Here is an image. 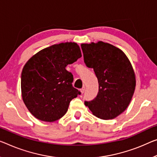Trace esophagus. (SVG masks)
Masks as SVG:
<instances>
[{
	"mask_svg": "<svg viewBox=\"0 0 157 157\" xmlns=\"http://www.w3.org/2000/svg\"><path fill=\"white\" fill-rule=\"evenodd\" d=\"M84 91H85V87H83V88H82L81 90H80V92L81 93V94H83L84 93Z\"/></svg>",
	"mask_w": 157,
	"mask_h": 157,
	"instance_id": "1",
	"label": "esophagus"
}]
</instances>
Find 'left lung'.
Returning a JSON list of instances; mask_svg holds the SVG:
<instances>
[{
  "label": "left lung",
  "instance_id": "8db88e82",
  "mask_svg": "<svg viewBox=\"0 0 157 157\" xmlns=\"http://www.w3.org/2000/svg\"><path fill=\"white\" fill-rule=\"evenodd\" d=\"M84 62L93 68L98 79L99 92L90 102H85L93 115L113 119L128 107L136 89V74L126 54L108 43H82Z\"/></svg>",
  "mask_w": 157,
  "mask_h": 157
}]
</instances>
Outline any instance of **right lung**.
Returning a JSON list of instances; mask_svg holds the SVG:
<instances>
[{"mask_svg":"<svg viewBox=\"0 0 157 157\" xmlns=\"http://www.w3.org/2000/svg\"><path fill=\"white\" fill-rule=\"evenodd\" d=\"M82 56L78 45L61 43L33 55L23 67L21 97L33 117L52 122L62 118L72 99L81 93L72 86L74 78L66 67Z\"/></svg>","mask_w":157,"mask_h":157,"instance_id":"obj_1","label":"right lung"}]
</instances>
